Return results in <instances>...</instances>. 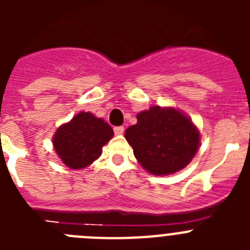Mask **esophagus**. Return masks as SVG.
<instances>
[{
    "label": "esophagus",
    "mask_w": 250,
    "mask_h": 250,
    "mask_svg": "<svg viewBox=\"0 0 250 250\" xmlns=\"http://www.w3.org/2000/svg\"><path fill=\"white\" fill-rule=\"evenodd\" d=\"M124 126H115L114 127V132L116 134V135H121V134H124Z\"/></svg>",
    "instance_id": "34e87169"
}]
</instances>
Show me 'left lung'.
Listing matches in <instances>:
<instances>
[{
    "label": "left lung",
    "mask_w": 250,
    "mask_h": 250,
    "mask_svg": "<svg viewBox=\"0 0 250 250\" xmlns=\"http://www.w3.org/2000/svg\"><path fill=\"white\" fill-rule=\"evenodd\" d=\"M138 123L125 131V139L140 165L154 175L184 169L199 146L200 135L188 116L174 107L152 106L136 115Z\"/></svg>",
    "instance_id": "8db88e82"
}]
</instances>
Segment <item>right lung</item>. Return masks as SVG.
<instances>
[{"instance_id": "right-lung-1", "label": "right lung", "mask_w": 250, "mask_h": 250, "mask_svg": "<svg viewBox=\"0 0 250 250\" xmlns=\"http://www.w3.org/2000/svg\"><path fill=\"white\" fill-rule=\"evenodd\" d=\"M112 136L114 131L105 120L83 111L56 130L52 143L66 167L83 169L99 159Z\"/></svg>"}]
</instances>
